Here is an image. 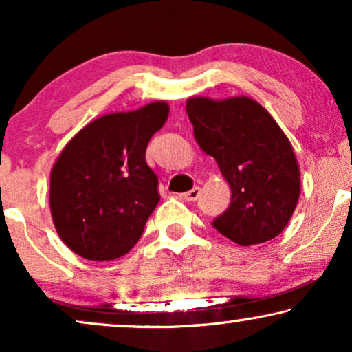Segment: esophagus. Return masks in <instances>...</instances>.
Returning <instances> with one entry per match:
<instances>
[{"label":"esophagus","instance_id":"34e87169","mask_svg":"<svg viewBox=\"0 0 352 352\" xmlns=\"http://www.w3.org/2000/svg\"><path fill=\"white\" fill-rule=\"evenodd\" d=\"M199 195H200V189H199V187H194L192 190L186 192V194H182V199L187 200V201H195L197 199H199Z\"/></svg>","mask_w":352,"mask_h":352}]
</instances>
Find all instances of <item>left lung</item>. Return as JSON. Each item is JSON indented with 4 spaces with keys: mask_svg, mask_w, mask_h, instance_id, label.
<instances>
[{
    "mask_svg": "<svg viewBox=\"0 0 352 352\" xmlns=\"http://www.w3.org/2000/svg\"><path fill=\"white\" fill-rule=\"evenodd\" d=\"M201 151L229 182V208L213 226L242 247L272 240L287 228L301 192V173L287 134L272 115L247 96L186 104Z\"/></svg>",
    "mask_w": 352,
    "mask_h": 352,
    "instance_id": "1",
    "label": "left lung"
}]
</instances>
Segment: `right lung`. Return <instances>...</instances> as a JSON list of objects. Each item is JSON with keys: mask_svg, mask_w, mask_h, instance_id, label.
<instances>
[{"mask_svg": "<svg viewBox=\"0 0 352 352\" xmlns=\"http://www.w3.org/2000/svg\"><path fill=\"white\" fill-rule=\"evenodd\" d=\"M168 115L166 100L102 115L81 128L56 158L50 179L52 223L78 256L110 261L141 239L160 200L146 148Z\"/></svg>", "mask_w": 352, "mask_h": 352, "instance_id": "add662e5", "label": "right lung"}]
</instances>
